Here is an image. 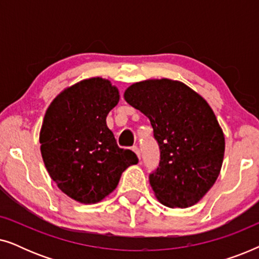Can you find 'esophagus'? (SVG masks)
<instances>
[{"mask_svg":"<svg viewBox=\"0 0 259 259\" xmlns=\"http://www.w3.org/2000/svg\"><path fill=\"white\" fill-rule=\"evenodd\" d=\"M132 150H133L134 152H136V154L138 155V158L140 159V157H141V155H140V148L138 147V146H133V147H132Z\"/></svg>","mask_w":259,"mask_h":259,"instance_id":"esophagus-1","label":"esophagus"}]
</instances>
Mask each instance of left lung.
<instances>
[{
	"label": "left lung",
	"instance_id": "left-lung-1",
	"mask_svg": "<svg viewBox=\"0 0 259 259\" xmlns=\"http://www.w3.org/2000/svg\"><path fill=\"white\" fill-rule=\"evenodd\" d=\"M125 100L150 119L160 148L150 175L155 197L168 207L198 203L221 172L225 138L204 98L180 81L145 80L125 91Z\"/></svg>",
	"mask_w": 259,
	"mask_h": 259
}]
</instances>
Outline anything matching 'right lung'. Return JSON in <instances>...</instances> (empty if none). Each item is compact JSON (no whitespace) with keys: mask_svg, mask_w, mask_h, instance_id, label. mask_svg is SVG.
Returning a JSON list of instances; mask_svg holds the SVG:
<instances>
[{"mask_svg":"<svg viewBox=\"0 0 259 259\" xmlns=\"http://www.w3.org/2000/svg\"><path fill=\"white\" fill-rule=\"evenodd\" d=\"M111 81L91 77L62 91L45 114L40 132L45 166L63 193L95 204L118 186L122 172L138 164L120 148L106 118L119 102Z\"/></svg>","mask_w":259,"mask_h":259,"instance_id":"add662e5","label":"right lung"}]
</instances>
